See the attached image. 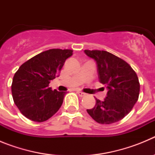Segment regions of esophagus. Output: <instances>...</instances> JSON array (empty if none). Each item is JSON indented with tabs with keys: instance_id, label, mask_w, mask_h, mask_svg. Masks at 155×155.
I'll list each match as a JSON object with an SVG mask.
<instances>
[{
	"instance_id": "1",
	"label": "esophagus",
	"mask_w": 155,
	"mask_h": 155,
	"mask_svg": "<svg viewBox=\"0 0 155 155\" xmlns=\"http://www.w3.org/2000/svg\"><path fill=\"white\" fill-rule=\"evenodd\" d=\"M77 93L78 94V95L80 97H84V96H85V95H86L85 93L82 92V91H77Z\"/></svg>"
}]
</instances>
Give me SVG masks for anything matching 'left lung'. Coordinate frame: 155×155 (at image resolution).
Instances as JSON below:
<instances>
[{
  "mask_svg": "<svg viewBox=\"0 0 155 155\" xmlns=\"http://www.w3.org/2000/svg\"><path fill=\"white\" fill-rule=\"evenodd\" d=\"M97 65L98 80L107 88L103 101L96 100L87 109L91 118L101 124H111L124 119L137 102L140 83L137 75L124 60L104 50H84Z\"/></svg>",
  "mask_w": 155,
  "mask_h": 155,
  "instance_id": "obj_1",
  "label": "left lung"
}]
</instances>
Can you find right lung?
<instances>
[{
  "instance_id": "1",
  "label": "right lung",
  "mask_w": 155,
  "mask_h": 155,
  "mask_svg": "<svg viewBox=\"0 0 155 155\" xmlns=\"http://www.w3.org/2000/svg\"><path fill=\"white\" fill-rule=\"evenodd\" d=\"M73 50L52 49L35 56L21 65L12 84L14 102L26 118L44 122L62 105L66 91L49 87L50 81L59 74Z\"/></svg>"
}]
</instances>
